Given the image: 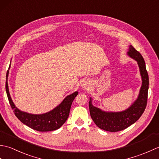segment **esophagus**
<instances>
[{
    "label": "esophagus",
    "instance_id": "34e87169",
    "mask_svg": "<svg viewBox=\"0 0 159 159\" xmlns=\"http://www.w3.org/2000/svg\"><path fill=\"white\" fill-rule=\"evenodd\" d=\"M90 85V83L89 81H87V80H85V81H83V83H82L81 84V87L83 88H87V87H89Z\"/></svg>",
    "mask_w": 159,
    "mask_h": 159
}]
</instances>
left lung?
<instances>
[{
  "label": "left lung",
  "instance_id": "8db88e82",
  "mask_svg": "<svg viewBox=\"0 0 159 159\" xmlns=\"http://www.w3.org/2000/svg\"><path fill=\"white\" fill-rule=\"evenodd\" d=\"M127 55L137 62L142 80L139 95L134 102L126 110L113 112L103 111L100 108L94 107L92 104V98H89V106L91 117L98 127L104 130L117 132L126 129L139 119L146 107L149 78L146 63L141 54L131 45L128 48Z\"/></svg>",
  "mask_w": 159,
  "mask_h": 159
}]
</instances>
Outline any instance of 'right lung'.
Segmentation results:
<instances>
[{"label": "right lung", "instance_id": "1", "mask_svg": "<svg viewBox=\"0 0 159 159\" xmlns=\"http://www.w3.org/2000/svg\"><path fill=\"white\" fill-rule=\"evenodd\" d=\"M9 68L10 66L9 70ZM9 70H7L6 75L5 88L7 95L10 105L13 110L16 116L22 123L33 130L40 132H48L59 129L66 122L69 116L72 103L79 92H75L67 96L58 106L48 112L42 114L29 113L20 110L13 103L9 90L7 82Z\"/></svg>", "mask_w": 159, "mask_h": 159}]
</instances>
